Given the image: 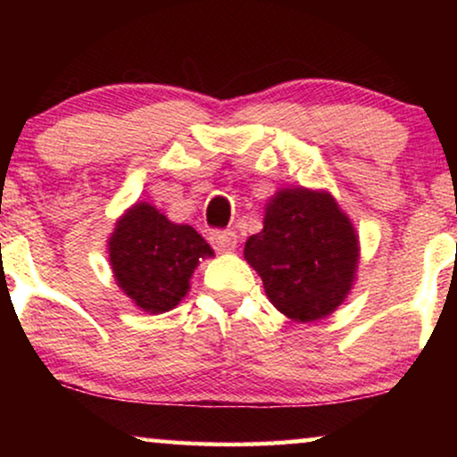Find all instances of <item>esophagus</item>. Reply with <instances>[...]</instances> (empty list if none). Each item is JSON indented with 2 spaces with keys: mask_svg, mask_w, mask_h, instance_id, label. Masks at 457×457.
<instances>
[{
  "mask_svg": "<svg viewBox=\"0 0 457 457\" xmlns=\"http://www.w3.org/2000/svg\"><path fill=\"white\" fill-rule=\"evenodd\" d=\"M210 241L218 253H230L237 247V235L233 230H216V233H212Z\"/></svg>",
  "mask_w": 457,
  "mask_h": 457,
  "instance_id": "34e87169",
  "label": "esophagus"
}]
</instances>
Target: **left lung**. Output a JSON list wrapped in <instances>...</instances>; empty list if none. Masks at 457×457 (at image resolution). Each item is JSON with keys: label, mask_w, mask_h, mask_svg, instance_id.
I'll list each match as a JSON object with an SVG mask.
<instances>
[{"label": "left lung", "mask_w": 457, "mask_h": 457, "mask_svg": "<svg viewBox=\"0 0 457 457\" xmlns=\"http://www.w3.org/2000/svg\"><path fill=\"white\" fill-rule=\"evenodd\" d=\"M243 255L280 314L316 322L352 293L360 237L328 191L285 187L268 199L264 228L249 237Z\"/></svg>", "instance_id": "1"}]
</instances>
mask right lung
<instances>
[{
    "label": "right lung",
    "mask_w": 457,
    "mask_h": 457,
    "mask_svg": "<svg viewBox=\"0 0 457 457\" xmlns=\"http://www.w3.org/2000/svg\"><path fill=\"white\" fill-rule=\"evenodd\" d=\"M108 253L116 285L147 314L177 308L199 260L214 255L195 228L168 220L147 202L133 204L118 218Z\"/></svg>",
    "instance_id": "add662e5"
}]
</instances>
